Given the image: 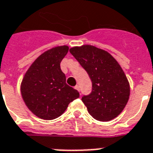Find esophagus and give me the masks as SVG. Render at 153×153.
<instances>
[{
  "label": "esophagus",
  "mask_w": 153,
  "mask_h": 153,
  "mask_svg": "<svg viewBox=\"0 0 153 153\" xmlns=\"http://www.w3.org/2000/svg\"><path fill=\"white\" fill-rule=\"evenodd\" d=\"M74 88L76 89L77 91H80V86H79V85H76V86H74Z\"/></svg>",
  "instance_id": "esophagus-1"
}]
</instances>
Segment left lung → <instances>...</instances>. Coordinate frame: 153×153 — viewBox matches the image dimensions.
I'll use <instances>...</instances> for the list:
<instances>
[{
    "label": "left lung",
    "mask_w": 153,
    "mask_h": 153,
    "mask_svg": "<svg viewBox=\"0 0 153 153\" xmlns=\"http://www.w3.org/2000/svg\"><path fill=\"white\" fill-rule=\"evenodd\" d=\"M70 52L85 69L92 91L82 101L94 118L108 121L121 114L129 98V84L117 60L107 51L91 45L74 47Z\"/></svg>",
    "instance_id": "8db88e82"
}]
</instances>
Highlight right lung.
<instances>
[{"mask_svg": "<svg viewBox=\"0 0 153 153\" xmlns=\"http://www.w3.org/2000/svg\"><path fill=\"white\" fill-rule=\"evenodd\" d=\"M68 49L67 46L56 47L43 53L23 79V99L39 118H57L64 113L70 102L79 97V91L66 83V76L60 68V62Z\"/></svg>", "mask_w": 153, "mask_h": 153, "instance_id": "right-lung-1", "label": "right lung"}]
</instances>
